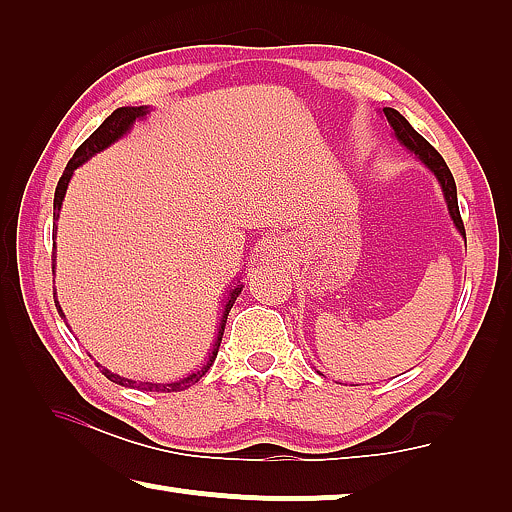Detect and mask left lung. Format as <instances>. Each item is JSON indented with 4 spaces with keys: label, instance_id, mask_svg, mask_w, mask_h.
Masks as SVG:
<instances>
[{
    "label": "left lung",
    "instance_id": "left-lung-1",
    "mask_svg": "<svg viewBox=\"0 0 512 512\" xmlns=\"http://www.w3.org/2000/svg\"><path fill=\"white\" fill-rule=\"evenodd\" d=\"M385 117H388V122L392 124V129H395V136L399 142H404V145L413 152L415 156H420L422 161L431 167L435 177H438L442 192H445V199H447V206H449V213L454 217V224L456 229L463 233L465 236V224H463V217H460L458 211V197H456V181L451 177L449 167L445 163V158L438 154V149H435L429 140L422 138L420 133H417L413 127H410L408 120L395 108H383Z\"/></svg>",
    "mask_w": 512,
    "mask_h": 512
}]
</instances>
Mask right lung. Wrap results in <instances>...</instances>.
Returning <instances> with one entry per match:
<instances>
[{
    "label": "right lung",
    "instance_id": "1",
    "mask_svg": "<svg viewBox=\"0 0 512 512\" xmlns=\"http://www.w3.org/2000/svg\"><path fill=\"white\" fill-rule=\"evenodd\" d=\"M145 113H147L145 106L117 108V111H113L102 124H99L97 131L92 133L88 140L81 142L77 152H74V156L70 158V163H67L63 177L58 179V186H56V192H54V217H58V211H61V204H63V197H65V190H67V183H70V179H72V172L77 170L81 163H86L90 156H95L97 152H102V149H106L108 145H111V142H115L117 138L124 136V133L131 129V124L136 122L138 117L145 115ZM54 261H56V256H54V251H52V270H54ZM240 292H242L240 283H238V286H233L229 292H226V304H224L220 329H217V338H215V345H213L211 356H208V360L204 363V367H201V370L188 374L186 379L174 381V383H142V381H131V379H124V376H120V374L108 372L106 367H102V365H97V367H99V370H102V374L106 376L108 381H113L117 385H124V388H138V390H145V392H181V390L190 388V385H195L201 379V376H204L208 370H211L213 360L217 356V349H220V342H222L226 317H229L231 306L236 304V299H238ZM56 308H58V313H61V317H63V311H61V306H58V301H56Z\"/></svg>",
    "mask_w": 512,
    "mask_h": 512
}]
</instances>
